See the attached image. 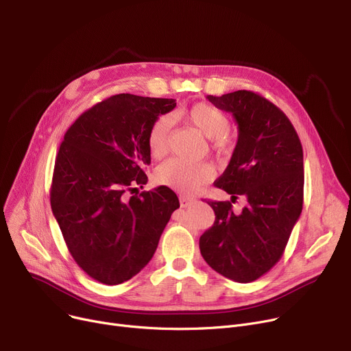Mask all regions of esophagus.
Segmentation results:
<instances>
[{
  "label": "esophagus",
  "mask_w": 351,
  "mask_h": 351,
  "mask_svg": "<svg viewBox=\"0 0 351 351\" xmlns=\"http://www.w3.org/2000/svg\"><path fill=\"white\" fill-rule=\"evenodd\" d=\"M179 202H180V206L182 208H186V206H189V205H192V204H195V199L193 197H189V196H179Z\"/></svg>",
  "instance_id": "1"
}]
</instances>
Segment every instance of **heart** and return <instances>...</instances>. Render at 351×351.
Masks as SVG:
<instances>
[{
	"mask_svg": "<svg viewBox=\"0 0 351 351\" xmlns=\"http://www.w3.org/2000/svg\"><path fill=\"white\" fill-rule=\"evenodd\" d=\"M186 121L197 131L210 139L213 149L219 154L226 152L232 141L229 138L230 119L219 108L209 104H196L186 112ZM171 119L158 118L147 134V147L154 159L162 158L169 147ZM213 178V171L206 165H191L180 159H169L156 169L155 180L159 185L180 192H193Z\"/></svg>",
	"mask_w": 351,
	"mask_h": 351,
	"instance_id": "b5f03b06",
	"label": "heart"
}]
</instances>
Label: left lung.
<instances>
[{
	"mask_svg": "<svg viewBox=\"0 0 351 351\" xmlns=\"http://www.w3.org/2000/svg\"><path fill=\"white\" fill-rule=\"evenodd\" d=\"M230 112L237 143L226 171L215 186L242 195L247 206L233 214L231 202L208 204L215 222L199 239L205 262L225 278L249 283L280 261L303 209V147L289 118L252 90L206 97Z\"/></svg>",
	"mask_w": 351,
	"mask_h": 351,
	"instance_id": "left-lung-1",
	"label": "left lung"
}]
</instances>
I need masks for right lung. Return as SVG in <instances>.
<instances>
[{
    "instance_id": "obj_1",
    "label": "right lung",
    "mask_w": 351,
    "mask_h": 351,
    "mask_svg": "<svg viewBox=\"0 0 351 351\" xmlns=\"http://www.w3.org/2000/svg\"><path fill=\"white\" fill-rule=\"evenodd\" d=\"M175 106L176 99L114 95L85 110L64 136L51 208L73 261L94 280L112 286L132 279L179 208L168 186L133 195L147 182L149 129Z\"/></svg>"
}]
</instances>
